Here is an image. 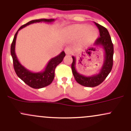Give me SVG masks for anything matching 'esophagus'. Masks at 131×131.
I'll use <instances>...</instances> for the list:
<instances>
[{
  "instance_id": "34e87169",
  "label": "esophagus",
  "mask_w": 131,
  "mask_h": 131,
  "mask_svg": "<svg viewBox=\"0 0 131 131\" xmlns=\"http://www.w3.org/2000/svg\"><path fill=\"white\" fill-rule=\"evenodd\" d=\"M64 52H65V53L67 55H71V54H72V53H73V50H72V49L70 47H66L65 49H64Z\"/></svg>"
}]
</instances>
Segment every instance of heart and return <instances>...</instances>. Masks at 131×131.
Masks as SVG:
<instances>
[{
	"mask_svg": "<svg viewBox=\"0 0 131 131\" xmlns=\"http://www.w3.org/2000/svg\"><path fill=\"white\" fill-rule=\"evenodd\" d=\"M92 28L90 26H85V25H81V26H78L75 27L74 28V32L79 36H84L91 31ZM96 36V32L95 31H92L89 35L88 38L89 39H93Z\"/></svg>",
	"mask_w": 131,
	"mask_h": 131,
	"instance_id": "b5f03b06",
	"label": "heart"
}]
</instances>
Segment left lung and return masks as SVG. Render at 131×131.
Wrapping results in <instances>:
<instances>
[{
	"mask_svg": "<svg viewBox=\"0 0 131 131\" xmlns=\"http://www.w3.org/2000/svg\"><path fill=\"white\" fill-rule=\"evenodd\" d=\"M95 24L99 28L100 36L95 40L94 46L102 47L104 50V62L100 72L98 74L91 76H85L79 74L76 71L75 67L76 61V58L74 56L72 57L73 63L71 64V69L74 79L79 84L89 88H93L100 84L111 72L113 63V44L108 31L105 27L101 26L99 24L96 23H95ZM93 50H95V48L93 49Z\"/></svg>",
	"mask_w": 131,
	"mask_h": 131,
	"instance_id": "8db88e82",
	"label": "left lung"
}]
</instances>
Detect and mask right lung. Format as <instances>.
Returning <instances> with one entry per match:
<instances>
[{"instance_id":"obj_1","label":"right lung","mask_w":131,"mask_h":131,"mask_svg":"<svg viewBox=\"0 0 131 131\" xmlns=\"http://www.w3.org/2000/svg\"><path fill=\"white\" fill-rule=\"evenodd\" d=\"M54 21H55L54 19H39L30 21L29 22L27 23L26 24L23 25L19 28L17 32H16L12 43L10 50H11V55L13 58V67H14L15 71L17 76L23 81H24L27 85H28L32 88H43L44 87L50 85L52 83L54 77H55V68L63 61V58L65 57V53H64V51H62L57 57L50 59V60L47 64L46 67L45 68L44 70L42 71L38 72V73H33V72L30 71L25 67H24L18 60L15 53L16 36H17L18 32L19 30L28 26V25H31V24L39 22L52 23Z\"/></svg>"}]
</instances>
